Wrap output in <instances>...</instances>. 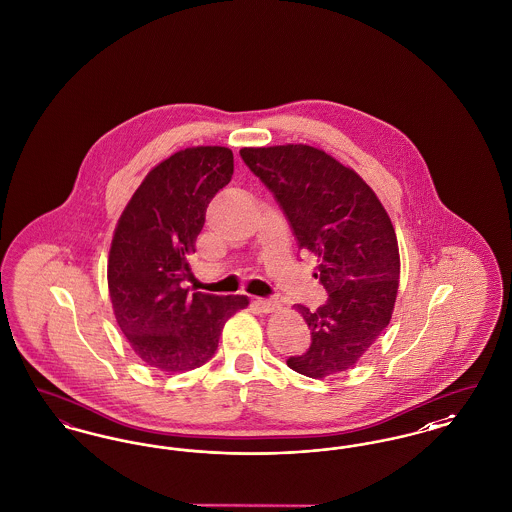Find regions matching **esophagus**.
Returning a JSON list of instances; mask_svg holds the SVG:
<instances>
[{
  "mask_svg": "<svg viewBox=\"0 0 512 512\" xmlns=\"http://www.w3.org/2000/svg\"><path fill=\"white\" fill-rule=\"evenodd\" d=\"M253 307H255L259 313H274V311H278L280 303H278L276 299H263V297H259V299L253 301Z\"/></svg>",
  "mask_w": 512,
  "mask_h": 512,
  "instance_id": "esophagus-1",
  "label": "esophagus"
}]
</instances>
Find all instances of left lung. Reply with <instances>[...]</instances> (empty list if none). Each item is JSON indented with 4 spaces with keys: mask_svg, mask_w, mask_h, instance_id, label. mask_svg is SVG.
I'll return each instance as SVG.
<instances>
[{
    "mask_svg": "<svg viewBox=\"0 0 512 512\" xmlns=\"http://www.w3.org/2000/svg\"><path fill=\"white\" fill-rule=\"evenodd\" d=\"M245 165L274 194L301 249L318 259L328 301L309 311L305 353L286 363L309 378L359 363L390 324L399 288V247L390 217L365 180L317 147H244Z\"/></svg>",
    "mask_w": 512,
    "mask_h": 512,
    "instance_id": "obj_1",
    "label": "left lung"
}]
</instances>
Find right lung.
Returning <instances> with one entry per match:
<instances>
[{
	"label": "right lung",
	"mask_w": 512,
	"mask_h": 512,
	"mask_svg": "<svg viewBox=\"0 0 512 512\" xmlns=\"http://www.w3.org/2000/svg\"><path fill=\"white\" fill-rule=\"evenodd\" d=\"M234 174L228 147L182 149L149 171L115 228L107 282L115 318L134 353L163 372L205 365L245 295H190L182 282L207 205Z\"/></svg>",
	"instance_id": "1"
}]
</instances>
